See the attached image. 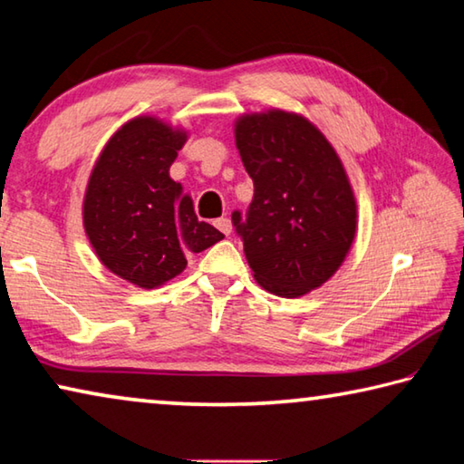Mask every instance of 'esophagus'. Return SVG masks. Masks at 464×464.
<instances>
[{
  "mask_svg": "<svg viewBox=\"0 0 464 464\" xmlns=\"http://www.w3.org/2000/svg\"><path fill=\"white\" fill-rule=\"evenodd\" d=\"M216 227H218L219 232H224L226 237H230V232H232L230 218H219V219H216Z\"/></svg>",
  "mask_w": 464,
  "mask_h": 464,
  "instance_id": "1",
  "label": "esophagus"
}]
</instances>
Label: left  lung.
I'll return each mask as SVG.
<instances>
[{
    "label": "left lung",
    "instance_id": "obj_1",
    "mask_svg": "<svg viewBox=\"0 0 464 464\" xmlns=\"http://www.w3.org/2000/svg\"><path fill=\"white\" fill-rule=\"evenodd\" d=\"M237 148L255 195L232 224L255 279L284 298L323 285L343 263L358 218L335 150L310 121L285 111L240 117Z\"/></svg>",
    "mask_w": 464,
    "mask_h": 464
}]
</instances>
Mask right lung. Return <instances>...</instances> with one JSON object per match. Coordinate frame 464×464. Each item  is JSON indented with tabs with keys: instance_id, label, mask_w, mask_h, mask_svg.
<instances>
[{
	"instance_id": "add662e5",
	"label": "right lung",
	"mask_w": 464,
	"mask_h": 464,
	"mask_svg": "<svg viewBox=\"0 0 464 464\" xmlns=\"http://www.w3.org/2000/svg\"><path fill=\"white\" fill-rule=\"evenodd\" d=\"M187 133L154 117L129 121L106 143L90 174L83 227L98 259L138 287L162 285L187 267L188 253L224 234L199 222L193 199L170 179Z\"/></svg>"
}]
</instances>
